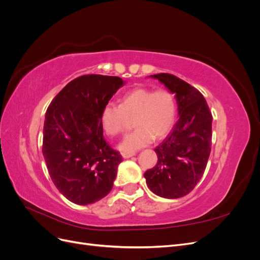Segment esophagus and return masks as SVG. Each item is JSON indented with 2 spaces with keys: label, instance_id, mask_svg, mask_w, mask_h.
I'll list each match as a JSON object with an SVG mask.
<instances>
[{
  "label": "esophagus",
  "instance_id": "1",
  "mask_svg": "<svg viewBox=\"0 0 260 260\" xmlns=\"http://www.w3.org/2000/svg\"><path fill=\"white\" fill-rule=\"evenodd\" d=\"M136 155V153H122L121 154V156H122V158H124V159H127V158H130V157H132V156H135Z\"/></svg>",
  "mask_w": 260,
  "mask_h": 260
}]
</instances>
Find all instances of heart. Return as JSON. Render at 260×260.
Segmentation results:
<instances>
[{"mask_svg":"<svg viewBox=\"0 0 260 260\" xmlns=\"http://www.w3.org/2000/svg\"><path fill=\"white\" fill-rule=\"evenodd\" d=\"M177 117L175 95L169 90L137 88L124 94L119 106L106 104L101 112L102 129L109 137H115L133 119L137 128L125 137L118 148L123 153H133L162 139L172 129Z\"/></svg>","mask_w":260,"mask_h":260,"instance_id":"heart-1","label":"heart"}]
</instances>
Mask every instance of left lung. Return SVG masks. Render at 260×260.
I'll return each instance as SVG.
<instances>
[{
    "label": "left lung",
    "mask_w": 260,
    "mask_h": 260,
    "mask_svg": "<svg viewBox=\"0 0 260 260\" xmlns=\"http://www.w3.org/2000/svg\"><path fill=\"white\" fill-rule=\"evenodd\" d=\"M175 94L179 119L155 148L157 164L145 171L149 190L164 199L190 193L205 171L211 145L212 116L203 94L170 74L149 76Z\"/></svg>",
    "instance_id": "8db88e82"
}]
</instances>
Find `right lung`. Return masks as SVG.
Masks as SVG:
<instances>
[{
	"mask_svg": "<svg viewBox=\"0 0 260 260\" xmlns=\"http://www.w3.org/2000/svg\"><path fill=\"white\" fill-rule=\"evenodd\" d=\"M125 81L85 75L70 81L45 114L42 153L54 185L78 205H89L111 192L122 161L103 137L100 116Z\"/></svg>",
	"mask_w": 260,
	"mask_h": 260,
	"instance_id": "obj_1",
	"label": "right lung"
}]
</instances>
